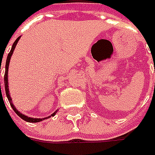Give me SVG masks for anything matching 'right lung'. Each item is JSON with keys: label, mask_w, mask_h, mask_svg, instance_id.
Here are the masks:
<instances>
[{"label": "right lung", "mask_w": 155, "mask_h": 155, "mask_svg": "<svg viewBox=\"0 0 155 155\" xmlns=\"http://www.w3.org/2000/svg\"><path fill=\"white\" fill-rule=\"evenodd\" d=\"M20 37L21 36H19L17 39L15 40V42L13 43V45H12V49H11V51H10V53L8 54V56H7V59H6V64H5V74H4V87H5V91H6V96H7V98H8V101H9V102H10V104H11V106H12V108H13V110L15 111V113L19 117H21L23 120H25V121H27V122H31V123H37V122H40V121H43L44 119H47V118H49V117H54L55 114H56V112H57V110H55L53 114H51L50 116H48L47 117H43V118H34V117H28V116H26V115H24V114H22L21 112H19L16 107L13 105V103H12V97H11V95H10V91H9V82H8V71H9V65H10V61H11V57L12 56V54H13V51H14V49H15L16 46H17V44H18V40H19V38H20ZM0 72H1V65H0ZM0 90H1V82H0Z\"/></svg>", "instance_id": "add662e5"}]
</instances>
